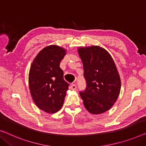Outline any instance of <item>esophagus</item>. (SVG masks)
Instances as JSON below:
<instances>
[{"mask_svg":"<svg viewBox=\"0 0 146 146\" xmlns=\"http://www.w3.org/2000/svg\"><path fill=\"white\" fill-rule=\"evenodd\" d=\"M70 88L72 90H76V85L75 84H72L70 86Z\"/></svg>","mask_w":146,"mask_h":146,"instance_id":"34e87169","label":"esophagus"}]
</instances>
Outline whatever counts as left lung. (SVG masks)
Returning a JSON list of instances; mask_svg holds the SVG:
<instances>
[{
    "label": "left lung",
    "instance_id": "8db88e82",
    "mask_svg": "<svg viewBox=\"0 0 146 146\" xmlns=\"http://www.w3.org/2000/svg\"><path fill=\"white\" fill-rule=\"evenodd\" d=\"M84 66L86 88L80 92L85 108L94 115L113 107L120 91V78L115 62L106 50L92 46L78 48Z\"/></svg>",
    "mask_w": 146,
    "mask_h": 146
}]
</instances>
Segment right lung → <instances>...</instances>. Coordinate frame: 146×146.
<instances>
[{
	"mask_svg": "<svg viewBox=\"0 0 146 146\" xmlns=\"http://www.w3.org/2000/svg\"><path fill=\"white\" fill-rule=\"evenodd\" d=\"M66 50L56 45H50L40 51L31 64L29 86L37 106L46 113L58 111L64 103L69 84L64 80L60 68Z\"/></svg>",
	"mask_w": 146,
	"mask_h": 146,
	"instance_id": "obj_1",
	"label": "right lung"
}]
</instances>
